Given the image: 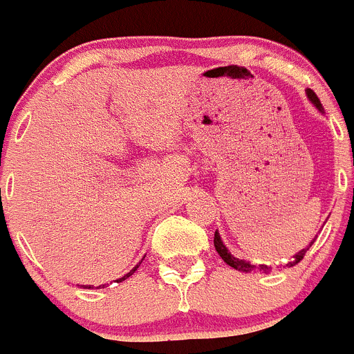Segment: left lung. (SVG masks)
<instances>
[{"label":"left lung","instance_id":"left-lung-1","mask_svg":"<svg viewBox=\"0 0 354 354\" xmlns=\"http://www.w3.org/2000/svg\"><path fill=\"white\" fill-rule=\"evenodd\" d=\"M305 93H307L308 100L312 102V106L316 107L317 111H321V113H323V106H321V102H319V98H317V95L314 93L312 90H305ZM314 241H316V238H314V240L308 243L307 248H301L300 252H296L295 256L291 257V261H289V263H286V266H288V268H291V266H295V264L300 263V261L304 259L305 252H307L308 248H310V245L314 243ZM213 243H215V250L218 252V256H221L222 259H224V263H227L231 268L238 270V272H245V273L254 272V270H256V266H254V264H250V261L238 259V257H234L231 252H229L227 247H225L224 241H222L221 234H218V231H215V238H213ZM257 270H259V272H263V273H268L270 266H266V264H259V266H257Z\"/></svg>","mask_w":354,"mask_h":354}]
</instances>
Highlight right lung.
Returning <instances> with one entry per match:
<instances>
[{
  "mask_svg": "<svg viewBox=\"0 0 354 354\" xmlns=\"http://www.w3.org/2000/svg\"><path fill=\"white\" fill-rule=\"evenodd\" d=\"M141 263H142V261H141ZM141 263H139V264H141ZM139 264H138V266H136V268H132V270H130V272H129V273H125V275H123V277H122V279H118V280H116V282H122V280L129 279V277H130V275H132V273H133V272H136V270H138V268H139Z\"/></svg>",
  "mask_w": 354,
  "mask_h": 354,
  "instance_id": "1",
  "label": "right lung"
}]
</instances>
